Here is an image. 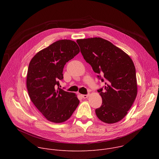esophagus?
Segmentation results:
<instances>
[{
  "label": "esophagus",
  "instance_id": "34e87169",
  "mask_svg": "<svg viewBox=\"0 0 159 159\" xmlns=\"http://www.w3.org/2000/svg\"><path fill=\"white\" fill-rule=\"evenodd\" d=\"M89 96V94H83V95H82V97L83 98L85 99V98H87Z\"/></svg>",
  "mask_w": 159,
  "mask_h": 159
}]
</instances>
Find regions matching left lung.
<instances>
[{
    "instance_id": "8db88e82",
    "label": "left lung",
    "mask_w": 159,
    "mask_h": 159,
    "mask_svg": "<svg viewBox=\"0 0 159 159\" xmlns=\"http://www.w3.org/2000/svg\"><path fill=\"white\" fill-rule=\"evenodd\" d=\"M80 52L105 85L98 90L102 105L96 109L106 123L121 120L137 94L136 70L131 58L107 40L101 38L77 39Z\"/></svg>"
}]
</instances>
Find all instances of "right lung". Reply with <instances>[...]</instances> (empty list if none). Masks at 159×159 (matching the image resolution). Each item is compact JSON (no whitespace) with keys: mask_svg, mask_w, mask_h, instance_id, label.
I'll return each instance as SVG.
<instances>
[{"mask_svg":"<svg viewBox=\"0 0 159 159\" xmlns=\"http://www.w3.org/2000/svg\"><path fill=\"white\" fill-rule=\"evenodd\" d=\"M79 52L75 41L61 39L39 51L30 63L26 80L29 96L51 122L59 123L69 119L79 104L74 93L59 87L65 65Z\"/></svg>","mask_w":159,"mask_h":159,"instance_id":"obj_1","label":"right lung"}]
</instances>
